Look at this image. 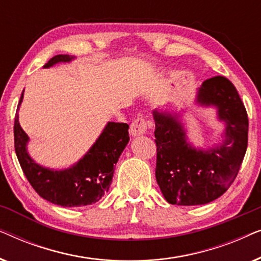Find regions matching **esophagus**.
Wrapping results in <instances>:
<instances>
[{"instance_id":"1","label":"esophagus","mask_w":261,"mask_h":261,"mask_svg":"<svg viewBox=\"0 0 261 261\" xmlns=\"http://www.w3.org/2000/svg\"><path fill=\"white\" fill-rule=\"evenodd\" d=\"M148 127V121L145 116H140L135 117L133 122L130 124V134L133 137H139V135H142L146 133Z\"/></svg>"}]
</instances>
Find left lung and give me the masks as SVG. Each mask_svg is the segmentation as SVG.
Segmentation results:
<instances>
[{"mask_svg": "<svg viewBox=\"0 0 261 261\" xmlns=\"http://www.w3.org/2000/svg\"><path fill=\"white\" fill-rule=\"evenodd\" d=\"M196 103L216 108L217 119L224 122L223 141L208 149L188 141L179 113L153 110L155 178L170 204L199 205L219 198L238 176L247 149V112L230 81L222 76L204 81Z\"/></svg>", "mask_w": 261, "mask_h": 261, "instance_id": "8db88e82", "label": "left lung"}]
</instances>
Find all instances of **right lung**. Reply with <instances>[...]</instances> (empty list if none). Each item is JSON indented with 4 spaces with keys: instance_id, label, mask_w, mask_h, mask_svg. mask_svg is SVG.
<instances>
[{
    "instance_id": "right-lung-1",
    "label": "right lung",
    "mask_w": 261,
    "mask_h": 261,
    "mask_svg": "<svg viewBox=\"0 0 261 261\" xmlns=\"http://www.w3.org/2000/svg\"><path fill=\"white\" fill-rule=\"evenodd\" d=\"M74 57L58 55L48 60L44 67L58 63H70ZM23 99L21 95L17 110ZM127 123L108 122L97 140L82 159L64 170H53L35 163L27 151L28 135L21 128L16 112L14 122V145L16 156L24 176L39 196L53 204L62 206H83L98 202L109 190L114 167L128 141Z\"/></svg>"
}]
</instances>
